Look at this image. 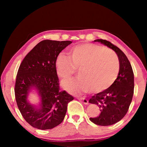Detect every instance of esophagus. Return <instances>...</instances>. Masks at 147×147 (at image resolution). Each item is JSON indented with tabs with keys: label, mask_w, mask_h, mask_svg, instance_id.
Segmentation results:
<instances>
[{
	"label": "esophagus",
	"mask_w": 147,
	"mask_h": 147,
	"mask_svg": "<svg viewBox=\"0 0 147 147\" xmlns=\"http://www.w3.org/2000/svg\"><path fill=\"white\" fill-rule=\"evenodd\" d=\"M79 100L82 102L84 104H86V105L87 104H88V100L85 98H79Z\"/></svg>",
	"instance_id": "esophagus-1"
}]
</instances>
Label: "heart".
I'll return each mask as SVG.
<instances>
[{
    "label": "heart",
    "mask_w": 147,
    "mask_h": 147,
    "mask_svg": "<svg viewBox=\"0 0 147 147\" xmlns=\"http://www.w3.org/2000/svg\"><path fill=\"white\" fill-rule=\"evenodd\" d=\"M56 73L62 78L71 77L78 69V77L62 82L64 89L72 94L92 90L94 93L108 89L114 83L119 71L116 54L108 49L91 43L73 47L69 57L59 54L55 61Z\"/></svg>",
    "instance_id": "1"
}]
</instances>
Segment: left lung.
<instances>
[{
  "mask_svg": "<svg viewBox=\"0 0 147 147\" xmlns=\"http://www.w3.org/2000/svg\"><path fill=\"white\" fill-rule=\"evenodd\" d=\"M94 41L112 49L119 61V74L114 83L108 89L94 94L89 101L97 105L100 110L98 117L89 120L97 125L110 126L121 121L128 110L134 94V73L128 59L120 49L104 39Z\"/></svg>",
  "mask_w": 147,
  "mask_h": 147,
  "instance_id": "1",
  "label": "left lung"
}]
</instances>
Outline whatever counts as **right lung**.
I'll use <instances>...</instances> for the list:
<instances>
[{"mask_svg": "<svg viewBox=\"0 0 147 147\" xmlns=\"http://www.w3.org/2000/svg\"><path fill=\"white\" fill-rule=\"evenodd\" d=\"M71 41L43 40L36 45L22 61L17 74L15 96L23 118L34 128L49 130L63 121L67 104L74 97L60 91L55 68L58 54ZM38 94L40 102L29 101V93Z\"/></svg>", "mask_w": 147, "mask_h": 147, "instance_id": "right-lung-1", "label": "right lung"}]
</instances>
